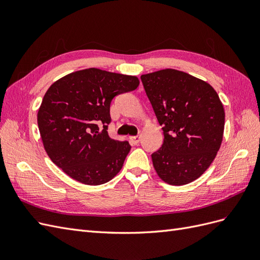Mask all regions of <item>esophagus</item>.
Returning a JSON list of instances; mask_svg holds the SVG:
<instances>
[{"mask_svg": "<svg viewBox=\"0 0 260 260\" xmlns=\"http://www.w3.org/2000/svg\"><path fill=\"white\" fill-rule=\"evenodd\" d=\"M129 140H130V143H131L132 145H137V144H139V142H140V136L130 137Z\"/></svg>", "mask_w": 260, "mask_h": 260, "instance_id": "obj_1", "label": "esophagus"}]
</instances>
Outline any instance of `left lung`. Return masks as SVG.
Segmentation results:
<instances>
[{"mask_svg":"<svg viewBox=\"0 0 260 260\" xmlns=\"http://www.w3.org/2000/svg\"><path fill=\"white\" fill-rule=\"evenodd\" d=\"M159 124L164 143L152 154L158 177L171 185L200 178L222 142L224 108L212 86L177 69L141 76Z\"/></svg>","mask_w":260,"mask_h":260,"instance_id":"1","label":"left lung"}]
</instances>
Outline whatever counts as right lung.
<instances>
[{
  "label": "right lung",
  "instance_id": "obj_1",
  "mask_svg": "<svg viewBox=\"0 0 260 260\" xmlns=\"http://www.w3.org/2000/svg\"><path fill=\"white\" fill-rule=\"evenodd\" d=\"M137 76L98 68L78 70L55 81L38 111L42 143L51 160L67 176L88 185L112 180L131 146L108 137L112 100L136 90Z\"/></svg>",
  "mask_w": 260,
  "mask_h": 260
}]
</instances>
